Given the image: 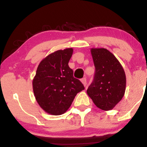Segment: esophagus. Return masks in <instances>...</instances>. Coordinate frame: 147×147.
<instances>
[{"label": "esophagus", "mask_w": 147, "mask_h": 147, "mask_svg": "<svg viewBox=\"0 0 147 147\" xmlns=\"http://www.w3.org/2000/svg\"><path fill=\"white\" fill-rule=\"evenodd\" d=\"M81 82H82V83L84 84V86H86V79L82 78V79H81Z\"/></svg>", "instance_id": "34e87169"}]
</instances>
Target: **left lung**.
I'll return each mask as SVG.
<instances>
[{"label":"left lung","instance_id":"left-lung-1","mask_svg":"<svg viewBox=\"0 0 147 147\" xmlns=\"http://www.w3.org/2000/svg\"><path fill=\"white\" fill-rule=\"evenodd\" d=\"M90 52L95 72L87 93L99 109L111 110L125 92V72L119 61L106 49L92 48Z\"/></svg>","mask_w":147,"mask_h":147}]
</instances>
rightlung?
<instances>
[{"label": "right lung", "instance_id": "1", "mask_svg": "<svg viewBox=\"0 0 147 147\" xmlns=\"http://www.w3.org/2000/svg\"><path fill=\"white\" fill-rule=\"evenodd\" d=\"M72 52V48L57 50L43 59L37 68L32 81L34 94L41 109L49 114H63L77 94L84 90L68 65Z\"/></svg>", "mask_w": 147, "mask_h": 147}]
</instances>
